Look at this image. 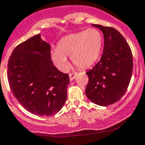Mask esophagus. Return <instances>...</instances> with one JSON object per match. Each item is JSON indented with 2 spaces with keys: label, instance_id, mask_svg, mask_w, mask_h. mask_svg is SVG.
<instances>
[{
  "label": "esophagus",
  "instance_id": "34e87169",
  "mask_svg": "<svg viewBox=\"0 0 145 145\" xmlns=\"http://www.w3.org/2000/svg\"><path fill=\"white\" fill-rule=\"evenodd\" d=\"M77 73L76 72H72V73L69 74V77H70V80H72L75 79V76H76Z\"/></svg>",
  "mask_w": 145,
  "mask_h": 145
}]
</instances>
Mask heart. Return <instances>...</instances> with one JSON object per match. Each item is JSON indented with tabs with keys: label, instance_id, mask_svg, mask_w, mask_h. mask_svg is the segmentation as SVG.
Segmentation results:
<instances>
[{
	"label": "heart",
	"instance_id": "heart-1",
	"mask_svg": "<svg viewBox=\"0 0 145 145\" xmlns=\"http://www.w3.org/2000/svg\"><path fill=\"white\" fill-rule=\"evenodd\" d=\"M103 37L97 28L69 34L58 42L57 49L51 52L54 64L62 71L68 68L67 57L80 69H86L94 64L98 59L103 48Z\"/></svg>",
	"mask_w": 145,
	"mask_h": 145
}]
</instances>
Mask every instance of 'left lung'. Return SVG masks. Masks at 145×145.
<instances>
[{"mask_svg": "<svg viewBox=\"0 0 145 145\" xmlns=\"http://www.w3.org/2000/svg\"><path fill=\"white\" fill-rule=\"evenodd\" d=\"M104 36L100 60L86 74L89 78L85 94L98 105L114 104L126 92L133 69L130 47L122 34L114 27L92 24Z\"/></svg>", "mask_w": 145, "mask_h": 145, "instance_id": "left-lung-1", "label": "left lung"}]
</instances>
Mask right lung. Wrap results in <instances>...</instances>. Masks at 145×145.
<instances>
[{"instance_id": "add662e5", "label": "right lung", "mask_w": 145, "mask_h": 145, "mask_svg": "<svg viewBox=\"0 0 145 145\" xmlns=\"http://www.w3.org/2000/svg\"><path fill=\"white\" fill-rule=\"evenodd\" d=\"M7 75L13 95L30 113L51 116L64 105L69 75L53 65L50 46L40 34L15 48L8 60Z\"/></svg>"}]
</instances>
